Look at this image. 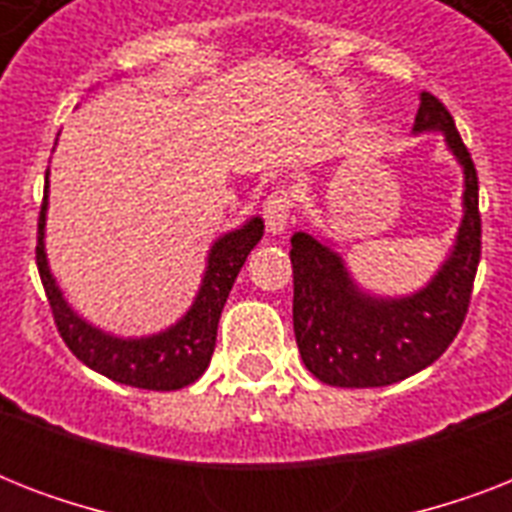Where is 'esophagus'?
<instances>
[{
    "label": "esophagus",
    "instance_id": "34e87169",
    "mask_svg": "<svg viewBox=\"0 0 512 512\" xmlns=\"http://www.w3.org/2000/svg\"><path fill=\"white\" fill-rule=\"evenodd\" d=\"M292 209H295V199H292V193L287 188H276V191L265 199L263 215L265 223L271 228V233H281L292 220Z\"/></svg>",
    "mask_w": 512,
    "mask_h": 512
}]
</instances>
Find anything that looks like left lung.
<instances>
[{
	"label": "left lung",
	"instance_id": "left-lung-1",
	"mask_svg": "<svg viewBox=\"0 0 512 512\" xmlns=\"http://www.w3.org/2000/svg\"><path fill=\"white\" fill-rule=\"evenodd\" d=\"M441 130L465 167V217L457 247L428 287L406 300H374L350 284L340 257L308 236H292V321L303 364L337 388H382L430 366L468 316L481 260L478 172L449 108L420 92L414 132Z\"/></svg>",
	"mask_w": 512,
	"mask_h": 512
}]
</instances>
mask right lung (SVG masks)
<instances>
[{"mask_svg":"<svg viewBox=\"0 0 512 512\" xmlns=\"http://www.w3.org/2000/svg\"><path fill=\"white\" fill-rule=\"evenodd\" d=\"M44 209H47V183H44L39 231H36V268L42 276L44 295L50 303L55 327L68 350L82 364L106 374L108 380L132 385V388L177 390L199 380L215 350L217 321L228 300V292L247 255L263 236V220L260 217L249 220L244 228L228 233L212 247L199 297L175 327L162 335L143 337V340H119L84 324L60 297L47 268V257H44Z\"/></svg>","mask_w":512,"mask_h":512,"instance_id":"1","label":"right lung"}]
</instances>
